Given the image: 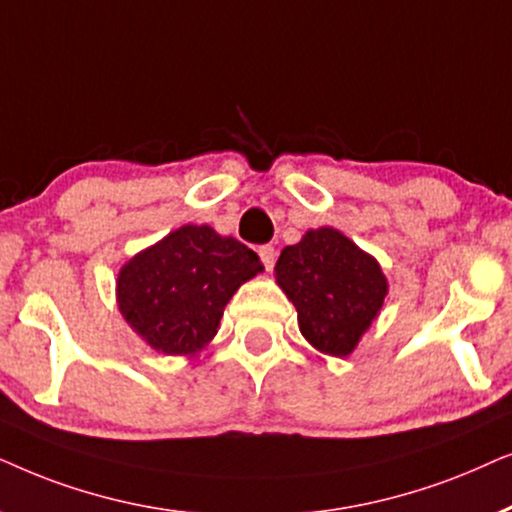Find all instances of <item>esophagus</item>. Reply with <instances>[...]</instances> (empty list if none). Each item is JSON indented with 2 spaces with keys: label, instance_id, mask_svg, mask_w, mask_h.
<instances>
[{
  "label": "esophagus",
  "instance_id": "esophagus-1",
  "mask_svg": "<svg viewBox=\"0 0 512 512\" xmlns=\"http://www.w3.org/2000/svg\"><path fill=\"white\" fill-rule=\"evenodd\" d=\"M260 260H262V264H264V269L267 271H271L274 269V262H276V250H274V245H260Z\"/></svg>",
  "mask_w": 512,
  "mask_h": 512
}]
</instances>
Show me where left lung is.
<instances>
[{
    "label": "left lung",
    "mask_w": 512,
    "mask_h": 512,
    "mask_svg": "<svg viewBox=\"0 0 512 512\" xmlns=\"http://www.w3.org/2000/svg\"><path fill=\"white\" fill-rule=\"evenodd\" d=\"M274 271L306 342L337 358L356 349L388 292L379 262L332 227L306 231L283 248Z\"/></svg>",
    "instance_id": "1"
}]
</instances>
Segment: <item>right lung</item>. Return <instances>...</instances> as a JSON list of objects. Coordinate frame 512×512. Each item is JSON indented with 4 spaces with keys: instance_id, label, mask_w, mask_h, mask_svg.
<instances>
[{
    "instance_id": "obj_1",
    "label": "right lung",
    "mask_w": 512,
    "mask_h": 512,
    "mask_svg": "<svg viewBox=\"0 0 512 512\" xmlns=\"http://www.w3.org/2000/svg\"><path fill=\"white\" fill-rule=\"evenodd\" d=\"M262 269L248 245L208 224H185L121 267L119 311L152 349L196 356L217 335L234 292Z\"/></svg>"
}]
</instances>
